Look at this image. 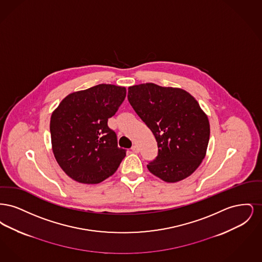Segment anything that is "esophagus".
<instances>
[{"label":"esophagus","instance_id":"34e87169","mask_svg":"<svg viewBox=\"0 0 262 262\" xmlns=\"http://www.w3.org/2000/svg\"><path fill=\"white\" fill-rule=\"evenodd\" d=\"M132 150H133V152H134V153H138V152H139V148H138V146H137V145H133Z\"/></svg>","mask_w":262,"mask_h":262}]
</instances>
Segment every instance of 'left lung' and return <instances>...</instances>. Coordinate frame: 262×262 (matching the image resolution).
<instances>
[{"mask_svg": "<svg viewBox=\"0 0 262 262\" xmlns=\"http://www.w3.org/2000/svg\"><path fill=\"white\" fill-rule=\"evenodd\" d=\"M127 99L157 141L150 173L166 183L192 174L205 158L210 136L208 117L195 98L182 88L149 82L129 86Z\"/></svg>", "mask_w": 262, "mask_h": 262, "instance_id": "left-lung-1", "label": "left lung"}]
</instances>
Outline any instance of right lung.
I'll list each match as a JSON object with an SVG mask.
<instances>
[{"mask_svg": "<svg viewBox=\"0 0 262 262\" xmlns=\"http://www.w3.org/2000/svg\"><path fill=\"white\" fill-rule=\"evenodd\" d=\"M126 89L98 84L72 92L53 111L51 143L62 171L75 182L99 184L111 177L125 158L117 136L107 125L125 100Z\"/></svg>", "mask_w": 262, "mask_h": 262, "instance_id": "add662e5", "label": "right lung"}]
</instances>
